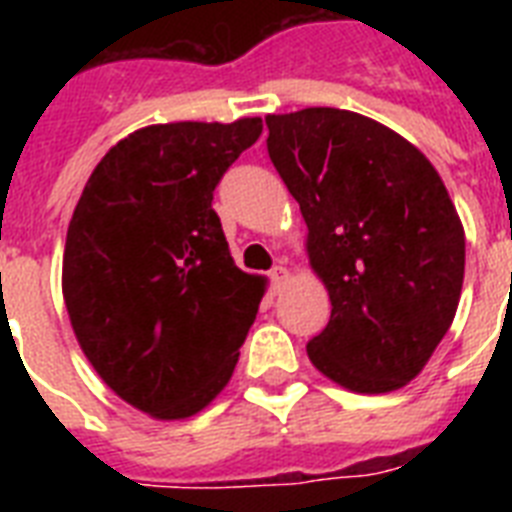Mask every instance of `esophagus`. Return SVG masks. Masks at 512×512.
<instances>
[{
  "label": "esophagus",
  "mask_w": 512,
  "mask_h": 512,
  "mask_svg": "<svg viewBox=\"0 0 512 512\" xmlns=\"http://www.w3.org/2000/svg\"><path fill=\"white\" fill-rule=\"evenodd\" d=\"M268 279H271V292H273V295H279L281 289L287 287L289 271H287V268H284V265H276V268H273L271 276H268Z\"/></svg>",
  "instance_id": "esophagus-1"
}]
</instances>
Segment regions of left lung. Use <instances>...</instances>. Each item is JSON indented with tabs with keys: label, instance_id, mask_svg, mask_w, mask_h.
<instances>
[{
	"label": "left lung",
	"instance_id": "obj_1",
	"mask_svg": "<svg viewBox=\"0 0 512 512\" xmlns=\"http://www.w3.org/2000/svg\"><path fill=\"white\" fill-rule=\"evenodd\" d=\"M268 156L308 225V260L332 300L308 342L353 393L404 388L457 313L465 231L444 180L398 132L342 108L265 116Z\"/></svg>",
	"mask_w": 512,
	"mask_h": 512
}]
</instances>
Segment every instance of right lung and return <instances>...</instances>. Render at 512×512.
<instances>
[{
	"instance_id": "1",
	"label": "right lung",
	"mask_w": 512,
	"mask_h": 512,
	"mask_svg": "<svg viewBox=\"0 0 512 512\" xmlns=\"http://www.w3.org/2000/svg\"><path fill=\"white\" fill-rule=\"evenodd\" d=\"M263 119L151 124L119 140L68 223L63 300L116 396L185 420L228 385L265 279L236 268L212 193Z\"/></svg>"
}]
</instances>
